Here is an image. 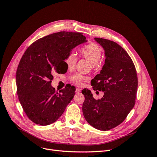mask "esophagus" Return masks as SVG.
Returning <instances> with one entry per match:
<instances>
[{
  "label": "esophagus",
  "instance_id": "34e87169",
  "mask_svg": "<svg viewBox=\"0 0 157 157\" xmlns=\"http://www.w3.org/2000/svg\"><path fill=\"white\" fill-rule=\"evenodd\" d=\"M80 92H81V90H80V89H79V88L76 89V91H75L76 93H80Z\"/></svg>",
  "mask_w": 157,
  "mask_h": 157
}]
</instances>
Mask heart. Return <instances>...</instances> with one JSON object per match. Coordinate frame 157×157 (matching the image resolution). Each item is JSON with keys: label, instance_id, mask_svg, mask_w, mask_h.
<instances>
[{"label": "heart", "instance_id": "heart-1", "mask_svg": "<svg viewBox=\"0 0 157 157\" xmlns=\"http://www.w3.org/2000/svg\"><path fill=\"white\" fill-rule=\"evenodd\" d=\"M80 54L83 58L89 61L92 67H94L99 63L101 59V50L96 44L91 43L82 47L80 50ZM65 63L68 69H74L76 63H77V58H76L75 55L73 54H69L65 59ZM71 80L76 84L80 85L83 80H87V78L77 73L71 77Z\"/></svg>", "mask_w": 157, "mask_h": 157}]
</instances>
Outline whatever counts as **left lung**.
<instances>
[{
  "label": "left lung",
  "instance_id": "left-lung-1",
  "mask_svg": "<svg viewBox=\"0 0 157 157\" xmlns=\"http://www.w3.org/2000/svg\"><path fill=\"white\" fill-rule=\"evenodd\" d=\"M105 52V64L92 80L93 89L103 91L99 99L88 89H83L85 100L82 113L89 124L106 131L124 121L135 105L137 76L134 63L126 50L110 40L94 38Z\"/></svg>",
  "mask_w": 157,
  "mask_h": 157
}]
</instances>
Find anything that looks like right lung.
<instances>
[{"mask_svg": "<svg viewBox=\"0 0 157 157\" xmlns=\"http://www.w3.org/2000/svg\"><path fill=\"white\" fill-rule=\"evenodd\" d=\"M87 41L80 33L59 32L33 42L23 55L16 71L17 93L23 111L35 124L54 123L73 99L74 86L56 92L52 80L61 72L66 56Z\"/></svg>", "mask_w": 157, "mask_h": 157, "instance_id": "add662e5", "label": "right lung"}]
</instances>
